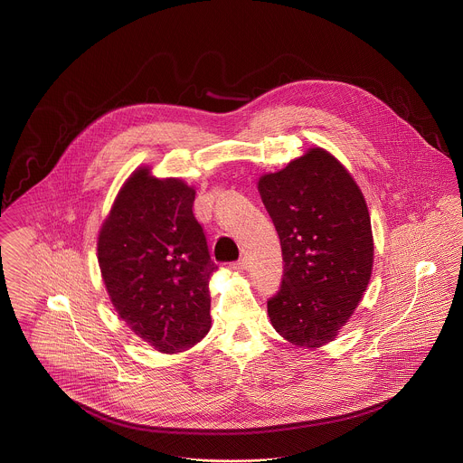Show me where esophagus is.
Here are the masks:
<instances>
[{"mask_svg": "<svg viewBox=\"0 0 463 463\" xmlns=\"http://www.w3.org/2000/svg\"><path fill=\"white\" fill-rule=\"evenodd\" d=\"M231 269H232V270H238V272L244 270V269H246V260L241 259L238 260V261H232V263H231Z\"/></svg>", "mask_w": 463, "mask_h": 463, "instance_id": "1", "label": "esophagus"}]
</instances>
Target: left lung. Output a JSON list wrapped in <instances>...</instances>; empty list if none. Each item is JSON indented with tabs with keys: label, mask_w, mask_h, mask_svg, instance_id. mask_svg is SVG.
<instances>
[{
	"label": "left lung",
	"mask_w": 463,
	"mask_h": 463,
	"mask_svg": "<svg viewBox=\"0 0 463 463\" xmlns=\"http://www.w3.org/2000/svg\"><path fill=\"white\" fill-rule=\"evenodd\" d=\"M276 225L284 272L267 301L274 329L289 343L318 348L352 317L372 274L369 210L348 170L312 148L259 181Z\"/></svg>",
	"instance_id": "1"
}]
</instances>
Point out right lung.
<instances>
[{
    "label": "right lung",
    "mask_w": 463,
    "mask_h": 463,
    "mask_svg": "<svg viewBox=\"0 0 463 463\" xmlns=\"http://www.w3.org/2000/svg\"><path fill=\"white\" fill-rule=\"evenodd\" d=\"M194 189L139 168L98 238V261L118 317L158 352H184L210 329V259L193 213Z\"/></svg>",
    "instance_id": "1"
}]
</instances>
